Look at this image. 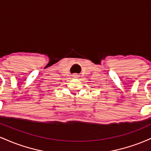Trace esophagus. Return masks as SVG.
I'll use <instances>...</instances> for the list:
<instances>
[{"mask_svg":"<svg viewBox=\"0 0 151 151\" xmlns=\"http://www.w3.org/2000/svg\"><path fill=\"white\" fill-rule=\"evenodd\" d=\"M73 77L76 78V79H77V78L79 77V75H77V74H74V75H73Z\"/></svg>","mask_w":151,"mask_h":151,"instance_id":"34e87169","label":"esophagus"}]
</instances>
